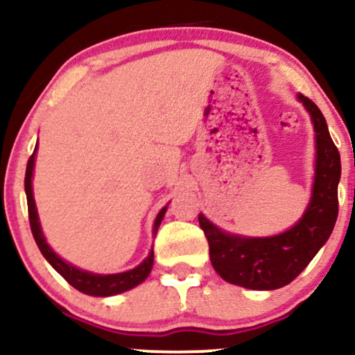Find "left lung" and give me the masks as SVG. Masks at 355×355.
Returning a JSON list of instances; mask_svg holds the SVG:
<instances>
[{
	"label": "left lung",
	"instance_id": "8db88e82",
	"mask_svg": "<svg viewBox=\"0 0 355 355\" xmlns=\"http://www.w3.org/2000/svg\"><path fill=\"white\" fill-rule=\"evenodd\" d=\"M297 100L311 115L315 132L312 193L302 217L282 234L245 237L218 229L205 215L198 214L215 272L225 282L252 291H275L291 284L331 237L339 214V150L334 145L327 121L317 105L300 93Z\"/></svg>",
	"mask_w": 355,
	"mask_h": 355
}]
</instances>
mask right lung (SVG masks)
Here are the masks:
<instances>
[{"label": "right lung", "mask_w": 355, "mask_h": 355, "mask_svg": "<svg viewBox=\"0 0 355 355\" xmlns=\"http://www.w3.org/2000/svg\"><path fill=\"white\" fill-rule=\"evenodd\" d=\"M36 150H38V144L35 146V152L30 157L26 165V175H24V191H26V200H28V215H30V225L31 232H33V237L36 245H38L40 250L44 259L50 262V266L55 268L58 274L67 280L68 284L73 285L76 291L83 292L87 295L93 297H110L121 294V292L130 291V288L140 285L146 277L150 275L153 267V248L148 252L146 259L140 266H137L132 270L120 272V274H93V272L83 270V268H78L71 266L70 262L63 260L61 257L56 254L53 248L48 245L46 239H44V234L42 230V223H40L38 210H36V203L33 197V172H35V158H36ZM166 207H164L160 211H158L157 218H155L153 223V235H157L158 227H160L162 220L165 217Z\"/></svg>", "instance_id": "right-lung-1"}]
</instances>
